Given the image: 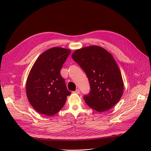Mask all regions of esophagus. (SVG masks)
<instances>
[{
  "mask_svg": "<svg viewBox=\"0 0 151 151\" xmlns=\"http://www.w3.org/2000/svg\"><path fill=\"white\" fill-rule=\"evenodd\" d=\"M73 93H77V94H79V93H80V90H79V89H76L75 91H73Z\"/></svg>",
  "mask_w": 151,
  "mask_h": 151,
  "instance_id": "34e87169",
  "label": "esophagus"
}]
</instances>
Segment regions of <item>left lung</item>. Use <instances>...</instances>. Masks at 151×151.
Returning <instances> with one entry per match:
<instances>
[{"mask_svg": "<svg viewBox=\"0 0 151 151\" xmlns=\"http://www.w3.org/2000/svg\"><path fill=\"white\" fill-rule=\"evenodd\" d=\"M71 57L88 78L91 91L84 96L86 104L98 112L113 107L122 96L124 82L113 55L93 45L76 50Z\"/></svg>", "mask_w": 151, "mask_h": 151, "instance_id": "1", "label": "left lung"}]
</instances>
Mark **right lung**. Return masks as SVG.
Here are the masks:
<instances>
[{"label":"right lung","instance_id":"obj_1","mask_svg":"<svg viewBox=\"0 0 151 151\" xmlns=\"http://www.w3.org/2000/svg\"><path fill=\"white\" fill-rule=\"evenodd\" d=\"M70 50L54 47L43 52L32 67L26 82L27 99L35 110L46 116L62 108L71 92L60 71Z\"/></svg>","mask_w":151,"mask_h":151}]
</instances>
